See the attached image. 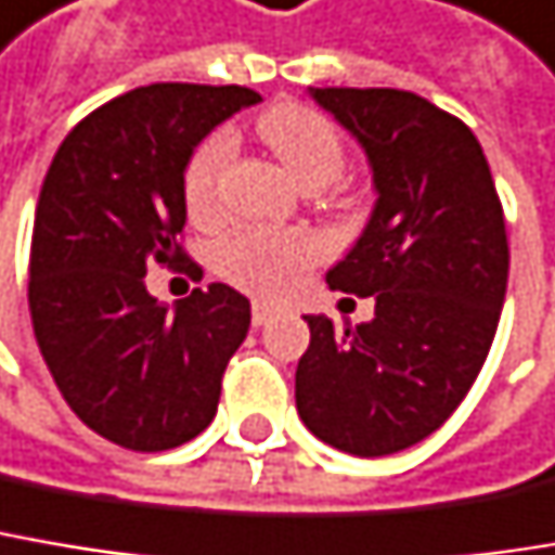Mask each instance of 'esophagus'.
Instances as JSON below:
<instances>
[{
  "label": "esophagus",
  "mask_w": 555,
  "mask_h": 555,
  "mask_svg": "<svg viewBox=\"0 0 555 555\" xmlns=\"http://www.w3.org/2000/svg\"><path fill=\"white\" fill-rule=\"evenodd\" d=\"M250 318H254V324H257V327H263V324H270V321L276 318V308H273V305H267V301H254Z\"/></svg>",
  "instance_id": "1"
}]
</instances>
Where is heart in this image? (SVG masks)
Instances as JSON below:
<instances>
[{
	"label": "heart",
	"mask_w": 555,
	"mask_h": 555,
	"mask_svg": "<svg viewBox=\"0 0 555 555\" xmlns=\"http://www.w3.org/2000/svg\"><path fill=\"white\" fill-rule=\"evenodd\" d=\"M257 132L305 190H324L346 168L343 132L327 114L308 104L285 101L263 111ZM231 152L234 142L228 132H212L193 149L183 168V203L193 219H212L219 212ZM314 257L318 247L301 231L241 228L219 247V273L254 295L276 298L298 270L314 263Z\"/></svg>",
	"instance_id": "heart-1"
}]
</instances>
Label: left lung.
<instances>
[{
	"label": "left lung",
	"mask_w": 555,
	"mask_h": 555,
	"mask_svg": "<svg viewBox=\"0 0 555 555\" xmlns=\"http://www.w3.org/2000/svg\"><path fill=\"white\" fill-rule=\"evenodd\" d=\"M372 165L378 203L327 273L375 295V318L333 327L308 314L295 406L321 441L384 457L428 438L461 406L489 356L508 285L505 216L464 120L397 88H311Z\"/></svg>",
	"instance_id": "left-lung-1"
}]
</instances>
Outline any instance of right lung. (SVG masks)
<instances>
[{"instance_id": "add662e5", "label": "right lung", "mask_w": 555, "mask_h": 555, "mask_svg": "<svg viewBox=\"0 0 555 555\" xmlns=\"http://www.w3.org/2000/svg\"><path fill=\"white\" fill-rule=\"evenodd\" d=\"M260 94L241 85L158 81L91 111L43 177L27 308L40 356L78 420L129 451H168L216 420L222 375L250 327L225 282L175 314L149 263L203 276L180 244L193 149Z\"/></svg>"}]
</instances>
